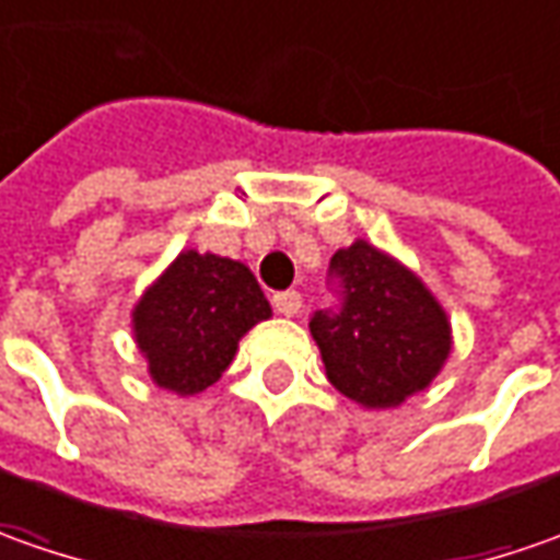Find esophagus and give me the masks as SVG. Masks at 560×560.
<instances>
[{
	"instance_id": "esophagus-1",
	"label": "esophagus",
	"mask_w": 560,
	"mask_h": 560,
	"mask_svg": "<svg viewBox=\"0 0 560 560\" xmlns=\"http://www.w3.org/2000/svg\"><path fill=\"white\" fill-rule=\"evenodd\" d=\"M272 306H276V313H281V316H298L300 306H303V298H300L298 291H281V294H276L272 298Z\"/></svg>"
}]
</instances>
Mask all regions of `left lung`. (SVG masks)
<instances>
[{"instance_id": "obj_1", "label": "left lung", "mask_w": 560, "mask_h": 560, "mask_svg": "<svg viewBox=\"0 0 560 560\" xmlns=\"http://www.w3.org/2000/svg\"><path fill=\"white\" fill-rule=\"evenodd\" d=\"M331 269L340 313H316L310 331L335 390L362 409H396L431 387L453 353V325L431 288L365 238L340 247Z\"/></svg>"}]
</instances>
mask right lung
Listing matches in <instances>:
<instances>
[{"label":"right lung","mask_w":560,"mask_h":560,"mask_svg":"<svg viewBox=\"0 0 560 560\" xmlns=\"http://www.w3.org/2000/svg\"><path fill=\"white\" fill-rule=\"evenodd\" d=\"M269 316L244 262L183 250L132 306V338L158 387L195 396L220 381L238 340Z\"/></svg>","instance_id":"obj_1"}]
</instances>
